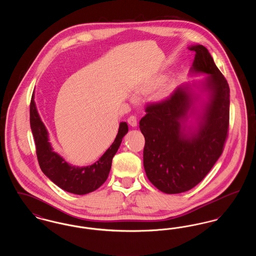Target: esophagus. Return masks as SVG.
<instances>
[{
	"label": "esophagus",
	"instance_id": "obj_1",
	"mask_svg": "<svg viewBox=\"0 0 256 256\" xmlns=\"http://www.w3.org/2000/svg\"><path fill=\"white\" fill-rule=\"evenodd\" d=\"M128 122L132 126L135 128V126H137V119H136L135 116H130V117H128Z\"/></svg>",
	"mask_w": 256,
	"mask_h": 256
}]
</instances>
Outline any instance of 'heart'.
<instances>
[{"label": "heart", "instance_id": "b5f03b06", "mask_svg": "<svg viewBox=\"0 0 256 256\" xmlns=\"http://www.w3.org/2000/svg\"><path fill=\"white\" fill-rule=\"evenodd\" d=\"M162 80H163V78H161V76L160 78H154L150 80L148 82L143 84L142 86H139L138 89H137V92L139 94L148 93V92L154 90L156 86H158L161 84ZM165 97H166V90H163V89L160 90L158 93V95H156V98L158 100H162V98H164Z\"/></svg>", "mask_w": 256, "mask_h": 256}]
</instances>
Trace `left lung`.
Masks as SVG:
<instances>
[{"mask_svg":"<svg viewBox=\"0 0 256 256\" xmlns=\"http://www.w3.org/2000/svg\"><path fill=\"white\" fill-rule=\"evenodd\" d=\"M189 50L196 52L191 72L209 74L202 82L208 97L196 128L186 130L194 102L188 86L178 87L166 100L148 104L139 122L145 137L146 176L166 194L183 193L200 182L222 154L228 132V84L204 46Z\"/></svg>","mask_w":256,"mask_h":256,"instance_id":"left-lung-1","label":"left lung"}]
</instances>
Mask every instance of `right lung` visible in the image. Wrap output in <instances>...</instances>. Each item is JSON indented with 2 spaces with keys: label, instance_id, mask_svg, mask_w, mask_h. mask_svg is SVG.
I'll use <instances>...</instances> for the list:
<instances>
[{
  "label": "right lung",
  "instance_id": "right-lung-1",
  "mask_svg": "<svg viewBox=\"0 0 256 256\" xmlns=\"http://www.w3.org/2000/svg\"><path fill=\"white\" fill-rule=\"evenodd\" d=\"M30 122L41 170L60 188L76 195L91 193L104 183L111 169L112 158L121 145L122 137L128 132V124L120 122L114 142L102 156L90 166L76 167L67 163L60 154L52 150L47 128L37 112L34 94L30 106Z\"/></svg>",
  "mask_w": 256,
  "mask_h": 256
}]
</instances>
